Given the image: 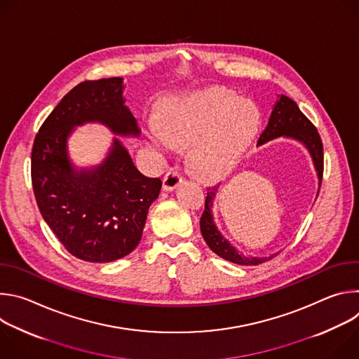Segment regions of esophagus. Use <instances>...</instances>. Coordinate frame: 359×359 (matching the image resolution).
<instances>
[{
	"label": "esophagus",
	"instance_id": "obj_1",
	"mask_svg": "<svg viewBox=\"0 0 359 359\" xmlns=\"http://www.w3.org/2000/svg\"><path fill=\"white\" fill-rule=\"evenodd\" d=\"M182 183V175L177 170H169L163 177V190L172 191Z\"/></svg>",
	"mask_w": 359,
	"mask_h": 359
}]
</instances>
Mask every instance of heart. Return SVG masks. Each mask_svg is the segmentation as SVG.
Returning a JSON list of instances; mask_svg holds the SVG:
<instances>
[{
    "label": "heart",
    "instance_id": "obj_1",
    "mask_svg": "<svg viewBox=\"0 0 359 359\" xmlns=\"http://www.w3.org/2000/svg\"><path fill=\"white\" fill-rule=\"evenodd\" d=\"M259 123V109L251 102L226 89H210L172 99L162 123L149 122L147 136L162 151L190 144L193 170L203 179H220L237 163Z\"/></svg>",
    "mask_w": 359,
    "mask_h": 359
}]
</instances>
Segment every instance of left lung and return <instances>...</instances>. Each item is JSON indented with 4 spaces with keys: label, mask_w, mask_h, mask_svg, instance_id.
Returning <instances> with one entry per match:
<instances>
[{
    "label": "left lung",
    "mask_w": 359,
    "mask_h": 359,
    "mask_svg": "<svg viewBox=\"0 0 359 359\" xmlns=\"http://www.w3.org/2000/svg\"><path fill=\"white\" fill-rule=\"evenodd\" d=\"M277 137H288L302 143L306 150L310 151L316 172L318 175V184L321 186L323 172H324V151H323V142L320 137L318 130L310 122L298 108V105L292 99L285 95H281L277 99L273 112L269 119V125L266 126L264 132L260 135L257 146H262L273 139ZM219 187H209L206 203H204V212L200 217V231L208 243V245L215 251L222 259L231 262L240 266H259L264 262L271 260L276 257V254L269 255V257H252V255H244L238 252V250L219 231L215 217L212 213L213 208V198L216 197Z\"/></svg>",
    "instance_id": "left-lung-1"
}]
</instances>
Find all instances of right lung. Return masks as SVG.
<instances>
[{"mask_svg": "<svg viewBox=\"0 0 359 359\" xmlns=\"http://www.w3.org/2000/svg\"><path fill=\"white\" fill-rule=\"evenodd\" d=\"M123 88L122 78L81 82L49 114L32 146L38 209L64 247L89 263L115 262L136 248L150 204L162 189L159 177L136 169L118 137L97 166L78 169L69 159L68 137L75 126L97 122L118 136L140 135Z\"/></svg>", "mask_w": 359, "mask_h": 359, "instance_id": "obj_1", "label": "right lung"}]
</instances>
